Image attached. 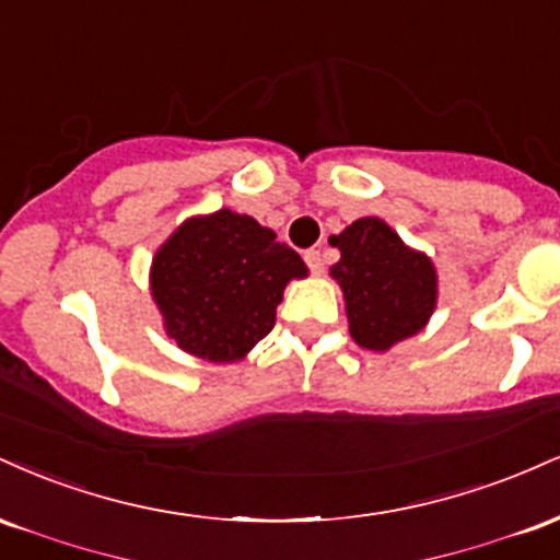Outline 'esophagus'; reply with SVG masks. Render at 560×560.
<instances>
[{"label": "esophagus", "instance_id": "esophagus-1", "mask_svg": "<svg viewBox=\"0 0 560 560\" xmlns=\"http://www.w3.org/2000/svg\"><path fill=\"white\" fill-rule=\"evenodd\" d=\"M305 262L313 273H320L324 271V253H320V249H307Z\"/></svg>", "mask_w": 560, "mask_h": 560}]
</instances>
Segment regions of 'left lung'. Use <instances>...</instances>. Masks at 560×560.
<instances>
[{"label": "left lung", "mask_w": 560, "mask_h": 560, "mask_svg": "<svg viewBox=\"0 0 560 560\" xmlns=\"http://www.w3.org/2000/svg\"><path fill=\"white\" fill-rule=\"evenodd\" d=\"M329 242L339 249L329 273L342 289L355 345L387 352L427 329L440 298V279L427 253L405 244L376 215L358 218Z\"/></svg>", "instance_id": "8db88e82"}]
</instances>
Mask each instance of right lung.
Returning <instances> with one entry per match:
<instances>
[{
  "label": "right lung",
  "instance_id": "add662e5",
  "mask_svg": "<svg viewBox=\"0 0 560 560\" xmlns=\"http://www.w3.org/2000/svg\"><path fill=\"white\" fill-rule=\"evenodd\" d=\"M307 266L253 215H191L158 247L150 292L186 355L236 363L273 329L276 307Z\"/></svg>",
  "mask_w": 560,
  "mask_h": 560
}]
</instances>
